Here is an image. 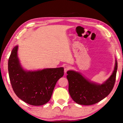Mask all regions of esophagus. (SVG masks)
<instances>
[{
	"instance_id": "1",
	"label": "esophagus",
	"mask_w": 123,
	"mask_h": 123,
	"mask_svg": "<svg viewBox=\"0 0 123 123\" xmlns=\"http://www.w3.org/2000/svg\"><path fill=\"white\" fill-rule=\"evenodd\" d=\"M69 69H70L69 66L66 65L64 67V72H65V73H66L68 71V70H69Z\"/></svg>"
}]
</instances>
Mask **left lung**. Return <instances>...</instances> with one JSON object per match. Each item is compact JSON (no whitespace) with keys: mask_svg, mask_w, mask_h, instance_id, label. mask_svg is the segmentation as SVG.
Returning <instances> with one entry per match:
<instances>
[{"mask_svg":"<svg viewBox=\"0 0 123 123\" xmlns=\"http://www.w3.org/2000/svg\"><path fill=\"white\" fill-rule=\"evenodd\" d=\"M117 67V62L116 61L113 73L101 85L91 83L79 73L73 70L68 71L67 78L69 82L68 91L72 99L80 105H91L105 98L113 88Z\"/></svg>","mask_w":123,"mask_h":123,"instance_id":"1","label":"left lung"}]
</instances>
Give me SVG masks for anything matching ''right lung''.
<instances>
[{
	"mask_svg": "<svg viewBox=\"0 0 123 123\" xmlns=\"http://www.w3.org/2000/svg\"><path fill=\"white\" fill-rule=\"evenodd\" d=\"M17 50L18 46L12 49L8 62L9 78L14 92L30 105H44L50 99L58 80L63 76V68L25 72L19 64Z\"/></svg>",
	"mask_w": 123,
	"mask_h": 123,
	"instance_id": "right-lung-1",
	"label": "right lung"
}]
</instances>
